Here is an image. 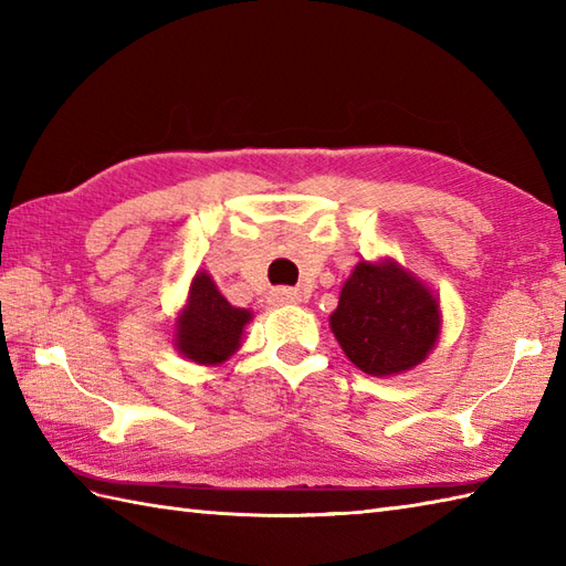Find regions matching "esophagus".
Returning <instances> with one entry per match:
<instances>
[{"label":"esophagus","mask_w":566,"mask_h":566,"mask_svg":"<svg viewBox=\"0 0 566 566\" xmlns=\"http://www.w3.org/2000/svg\"><path fill=\"white\" fill-rule=\"evenodd\" d=\"M270 298H272V304H276V306H286V304H298V302H302V296H298V292H294V290H274L270 294Z\"/></svg>","instance_id":"obj_1"}]
</instances>
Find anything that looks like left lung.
<instances>
[{
  "label": "left lung",
  "mask_w": 566,
  "mask_h": 566,
  "mask_svg": "<svg viewBox=\"0 0 566 566\" xmlns=\"http://www.w3.org/2000/svg\"><path fill=\"white\" fill-rule=\"evenodd\" d=\"M331 328L350 363L389 377L423 363L440 333V308L416 276L396 262H357L343 284Z\"/></svg>",
  "instance_id": "left-lung-1"
}]
</instances>
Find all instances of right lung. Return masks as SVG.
Wrapping results in <instances>:
<instances>
[{
  "instance_id": "obj_1",
  "label": "right lung",
  "mask_w": 566,
  "mask_h": 566,
  "mask_svg": "<svg viewBox=\"0 0 566 566\" xmlns=\"http://www.w3.org/2000/svg\"><path fill=\"white\" fill-rule=\"evenodd\" d=\"M250 311L226 302L207 272H199L191 282L189 298L177 318V350L191 363L219 365L240 347Z\"/></svg>"
}]
</instances>
